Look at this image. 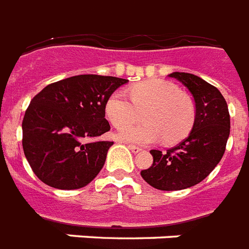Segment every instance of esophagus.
I'll return each instance as SVG.
<instances>
[{
  "label": "esophagus",
  "mask_w": 249,
  "mask_h": 249,
  "mask_svg": "<svg viewBox=\"0 0 249 249\" xmlns=\"http://www.w3.org/2000/svg\"><path fill=\"white\" fill-rule=\"evenodd\" d=\"M128 147L130 148V150H132V151L134 152V154H137V152H140L141 150H142V148H141L140 146H136V144H128Z\"/></svg>",
  "instance_id": "34e87169"
}]
</instances>
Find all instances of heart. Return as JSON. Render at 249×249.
I'll return each mask as SVG.
<instances>
[{
    "mask_svg": "<svg viewBox=\"0 0 249 249\" xmlns=\"http://www.w3.org/2000/svg\"><path fill=\"white\" fill-rule=\"evenodd\" d=\"M130 102L123 91H115L105 105V112L115 128H124L144 115L146 123L121 129L119 140L132 143H151L160 138L174 144L189 136L195 120L189 98L163 80H148L130 89Z\"/></svg>",
    "mask_w": 249,
    "mask_h": 249,
    "instance_id": "1",
    "label": "heart"
}]
</instances>
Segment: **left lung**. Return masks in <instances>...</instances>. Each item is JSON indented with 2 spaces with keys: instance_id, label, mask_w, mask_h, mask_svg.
Returning <instances> with one entry per match:
<instances>
[{
  "instance_id": "1",
  "label": "left lung",
  "mask_w": 249,
  "mask_h": 249,
  "mask_svg": "<svg viewBox=\"0 0 249 249\" xmlns=\"http://www.w3.org/2000/svg\"><path fill=\"white\" fill-rule=\"evenodd\" d=\"M169 77L187 88L196 112L190 136L166 152L151 150L154 163L141 172L148 185L164 191L187 189L203 181L222 159L230 134L228 103L220 90L193 73L173 72Z\"/></svg>"
}]
</instances>
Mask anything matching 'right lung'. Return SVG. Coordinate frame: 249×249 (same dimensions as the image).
Returning a JSON list of instances; mask_svg holds the SVG:
<instances>
[{
    "instance_id": "add662e5",
    "label": "right lung",
    "mask_w": 249,
    "mask_h": 249,
    "mask_svg": "<svg viewBox=\"0 0 249 249\" xmlns=\"http://www.w3.org/2000/svg\"><path fill=\"white\" fill-rule=\"evenodd\" d=\"M128 80L79 75L53 83L33 97L21 123L23 150L33 173L54 189H81L105 165L109 141L105 105Z\"/></svg>"
}]
</instances>
